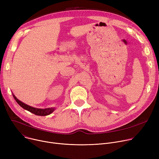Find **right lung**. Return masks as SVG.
I'll return each instance as SVG.
<instances>
[{
    "label": "right lung",
    "mask_w": 159,
    "mask_h": 159,
    "mask_svg": "<svg viewBox=\"0 0 159 159\" xmlns=\"http://www.w3.org/2000/svg\"><path fill=\"white\" fill-rule=\"evenodd\" d=\"M13 96L14 99H15V101L17 102V103L21 107H22L25 110L30 111V112H31L36 116H48V115H49L51 113H52L54 110H55L54 108H45V109L34 108L31 106L27 105L24 103V102H22V101H20V100H18L13 94Z\"/></svg>",
    "instance_id": "add662e5"
}]
</instances>
